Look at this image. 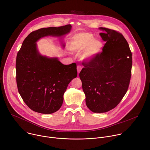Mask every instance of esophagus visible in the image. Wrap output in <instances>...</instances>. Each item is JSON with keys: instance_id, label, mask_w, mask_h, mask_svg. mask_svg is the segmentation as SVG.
<instances>
[{"instance_id": "1", "label": "esophagus", "mask_w": 150, "mask_h": 150, "mask_svg": "<svg viewBox=\"0 0 150 150\" xmlns=\"http://www.w3.org/2000/svg\"><path fill=\"white\" fill-rule=\"evenodd\" d=\"M81 69H82V67L80 66V65H78L77 66V71H78V74H79V72H81Z\"/></svg>"}]
</instances>
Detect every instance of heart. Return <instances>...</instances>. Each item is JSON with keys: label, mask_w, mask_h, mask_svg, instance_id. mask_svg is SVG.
I'll list each match as a JSON object with an SVG mask.
<instances>
[{"label": "heart", "mask_w": 150, "mask_h": 150, "mask_svg": "<svg viewBox=\"0 0 150 150\" xmlns=\"http://www.w3.org/2000/svg\"><path fill=\"white\" fill-rule=\"evenodd\" d=\"M103 44L94 35L88 33H78L72 38L70 49L75 52H82L81 58L83 60H90L97 56L102 50Z\"/></svg>", "instance_id": "1"}]
</instances>
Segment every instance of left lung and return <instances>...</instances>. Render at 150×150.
<instances>
[{
    "instance_id": "obj_1",
    "label": "left lung",
    "mask_w": 150,
    "mask_h": 150,
    "mask_svg": "<svg viewBox=\"0 0 150 150\" xmlns=\"http://www.w3.org/2000/svg\"><path fill=\"white\" fill-rule=\"evenodd\" d=\"M105 41L103 52L83 62L79 73L88 108L94 113L108 112L118 105L129 87L132 54L119 32L100 27Z\"/></svg>"
}]
</instances>
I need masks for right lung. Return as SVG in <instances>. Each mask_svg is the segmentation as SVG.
I'll use <instances>...</instances> for the list:
<instances>
[{"mask_svg":"<svg viewBox=\"0 0 150 150\" xmlns=\"http://www.w3.org/2000/svg\"><path fill=\"white\" fill-rule=\"evenodd\" d=\"M70 24L40 28L24 40L16 59V80L18 92L32 110L43 114L57 111L69 83L77 76L76 65H63L57 58L42 56L35 42L47 35L62 36L70 32Z\"/></svg>","mask_w":150,"mask_h":150,"instance_id":"1","label":"right lung"}]
</instances>
